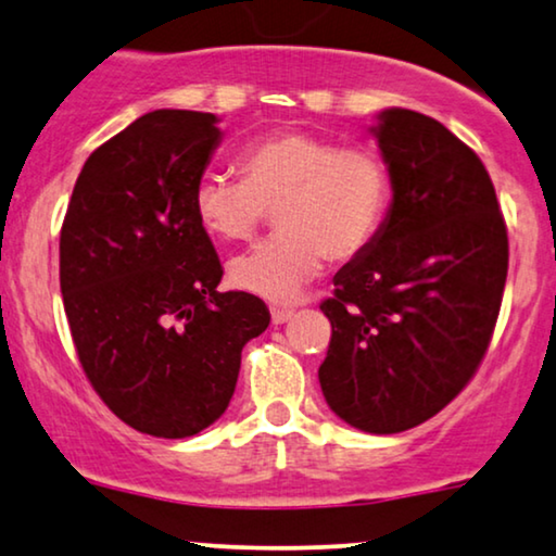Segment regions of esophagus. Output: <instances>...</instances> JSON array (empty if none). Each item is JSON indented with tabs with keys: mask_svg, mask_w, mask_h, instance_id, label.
I'll use <instances>...</instances> for the list:
<instances>
[{
	"mask_svg": "<svg viewBox=\"0 0 556 556\" xmlns=\"http://www.w3.org/2000/svg\"><path fill=\"white\" fill-rule=\"evenodd\" d=\"M291 316H293V308H288V306H270L273 324H286Z\"/></svg>",
	"mask_w": 556,
	"mask_h": 556,
	"instance_id": "obj_1",
	"label": "esophagus"
}]
</instances>
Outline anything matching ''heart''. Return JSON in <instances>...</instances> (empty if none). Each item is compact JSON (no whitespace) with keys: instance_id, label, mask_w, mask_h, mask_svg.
<instances>
[{"instance_id":"heart-1","label":"heart","mask_w":556,"mask_h":556,"mask_svg":"<svg viewBox=\"0 0 556 556\" xmlns=\"http://www.w3.org/2000/svg\"><path fill=\"white\" fill-rule=\"evenodd\" d=\"M242 179L207 172L194 187L202 230L225 242L250 240L276 210V238L230 263V280L270 301H291L331 261L349 263L375 245L392 204V172L367 143L311 131L250 141Z\"/></svg>"}]
</instances>
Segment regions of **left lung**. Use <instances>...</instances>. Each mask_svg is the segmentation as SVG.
I'll use <instances>...</instances> for the list:
<instances>
[{
  "mask_svg": "<svg viewBox=\"0 0 556 556\" xmlns=\"http://www.w3.org/2000/svg\"><path fill=\"white\" fill-rule=\"evenodd\" d=\"M392 172L375 245L333 278L318 382L341 420L392 435L438 415L489 352L508 235L496 189L440 121L390 109L371 128Z\"/></svg>",
  "mask_w": 556,
  "mask_h": 556,
  "instance_id": "8db88e82",
  "label": "left lung"
}]
</instances>
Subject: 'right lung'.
<instances>
[{"mask_svg": "<svg viewBox=\"0 0 556 556\" xmlns=\"http://www.w3.org/2000/svg\"><path fill=\"white\" fill-rule=\"evenodd\" d=\"M215 113L151 111L101 143L60 230V291L88 382L154 438H189L230 405L240 354L270 324L257 295L219 293L194 187L219 143Z\"/></svg>", "mask_w": 556, "mask_h": 556, "instance_id": "right-lung-1", "label": "right lung"}]
</instances>
